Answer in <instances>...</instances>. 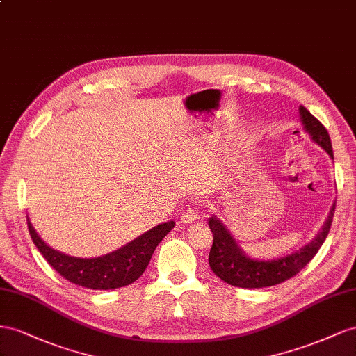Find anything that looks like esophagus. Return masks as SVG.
I'll use <instances>...</instances> for the list:
<instances>
[{"label":"esophagus","mask_w":356,"mask_h":356,"mask_svg":"<svg viewBox=\"0 0 356 356\" xmlns=\"http://www.w3.org/2000/svg\"><path fill=\"white\" fill-rule=\"evenodd\" d=\"M197 219H198V213L195 211L194 207L184 209V211H181V215H180V220L185 222V223H192Z\"/></svg>","instance_id":"esophagus-1"}]
</instances>
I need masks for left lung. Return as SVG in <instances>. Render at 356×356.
Masks as SVG:
<instances>
[{
  "label": "left lung",
  "instance_id": "1",
  "mask_svg": "<svg viewBox=\"0 0 356 356\" xmlns=\"http://www.w3.org/2000/svg\"><path fill=\"white\" fill-rule=\"evenodd\" d=\"M300 118L310 138L334 159L331 138L327 128L302 106H300ZM334 211H336V202L332 204L330 215L318 236L309 245L302 246L291 255L271 261H261L248 257L238 246L236 238L232 237L229 229L223 225V222L216 216H211L209 219V227L213 232V246L209 253L210 268L219 279L237 288L255 289L279 285V283L298 274L316 255L330 232Z\"/></svg>",
  "mask_w": 356,
  "mask_h": 356
}]
</instances>
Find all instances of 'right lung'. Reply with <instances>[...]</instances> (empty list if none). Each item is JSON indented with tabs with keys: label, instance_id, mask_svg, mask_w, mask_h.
<instances>
[{
	"label": "right lung",
	"instance_id": "right-lung-1",
	"mask_svg": "<svg viewBox=\"0 0 356 356\" xmlns=\"http://www.w3.org/2000/svg\"><path fill=\"white\" fill-rule=\"evenodd\" d=\"M175 225V220L161 223L128 243L127 246L103 257L76 258L47 246L28 219L29 236L50 267L74 285L99 291L116 289L136 282L145 273L161 240Z\"/></svg>",
	"mask_w": 356,
	"mask_h": 356
}]
</instances>
